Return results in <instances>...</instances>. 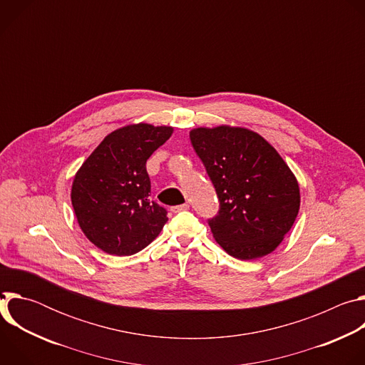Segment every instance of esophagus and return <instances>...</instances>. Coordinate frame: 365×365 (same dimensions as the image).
I'll return each instance as SVG.
<instances>
[{
    "label": "esophagus",
    "mask_w": 365,
    "mask_h": 365,
    "mask_svg": "<svg viewBox=\"0 0 365 365\" xmlns=\"http://www.w3.org/2000/svg\"><path fill=\"white\" fill-rule=\"evenodd\" d=\"M186 210H189V205H187V203L172 206V212H175V214H178V212H182V211H186Z\"/></svg>",
    "instance_id": "1"
}]
</instances>
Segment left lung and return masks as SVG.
Returning <instances> with one entry per match:
<instances>
[{
  "label": "left lung",
  "instance_id": "1",
  "mask_svg": "<svg viewBox=\"0 0 365 365\" xmlns=\"http://www.w3.org/2000/svg\"><path fill=\"white\" fill-rule=\"evenodd\" d=\"M192 145L212 180L218 214L207 220L217 242L232 257L270 254L299 212V185L276 148L241 127L190 131Z\"/></svg>",
  "mask_w": 365,
  "mask_h": 365
}]
</instances>
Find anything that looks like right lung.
<instances>
[{"label":"right lung","mask_w":365,"mask_h":365,"mask_svg":"<svg viewBox=\"0 0 365 365\" xmlns=\"http://www.w3.org/2000/svg\"><path fill=\"white\" fill-rule=\"evenodd\" d=\"M172 127L133 124L108 134L78 170L72 206L86 238L113 255L145 248L168 222V211L150 199L145 163Z\"/></svg>","instance_id":"obj_1"}]
</instances>
